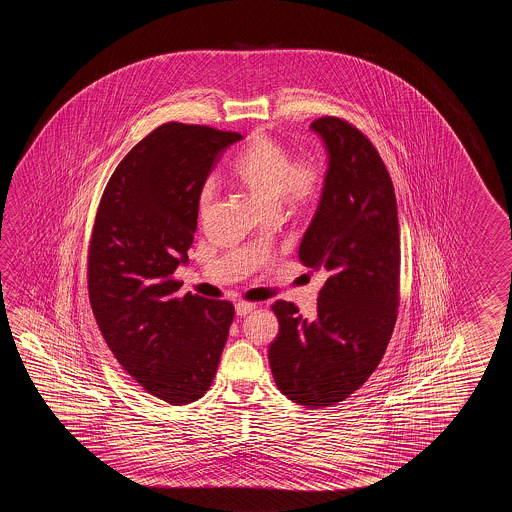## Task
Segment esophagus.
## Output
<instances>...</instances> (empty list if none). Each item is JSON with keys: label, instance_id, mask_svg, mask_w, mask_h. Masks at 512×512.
<instances>
[{"label": "esophagus", "instance_id": "obj_1", "mask_svg": "<svg viewBox=\"0 0 512 512\" xmlns=\"http://www.w3.org/2000/svg\"><path fill=\"white\" fill-rule=\"evenodd\" d=\"M256 309V304H249V302H238L236 304V315L247 316Z\"/></svg>", "mask_w": 512, "mask_h": 512}]
</instances>
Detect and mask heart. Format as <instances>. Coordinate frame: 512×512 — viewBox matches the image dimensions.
<instances>
[{
    "label": "heart",
    "instance_id": "b5f03b06",
    "mask_svg": "<svg viewBox=\"0 0 512 512\" xmlns=\"http://www.w3.org/2000/svg\"><path fill=\"white\" fill-rule=\"evenodd\" d=\"M230 181L251 194L265 212L276 208L289 214L313 207L322 194L324 170L316 161H293L278 139L258 131L230 166ZM214 201V181L201 186L199 214L205 216Z\"/></svg>",
    "mask_w": 512,
    "mask_h": 512
}]
</instances>
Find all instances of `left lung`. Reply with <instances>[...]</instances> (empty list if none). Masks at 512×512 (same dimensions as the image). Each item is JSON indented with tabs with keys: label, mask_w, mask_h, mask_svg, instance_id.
Returning <instances> with one entry per match:
<instances>
[{
	"label": "left lung",
	"mask_w": 512,
	"mask_h": 512,
	"mask_svg": "<svg viewBox=\"0 0 512 512\" xmlns=\"http://www.w3.org/2000/svg\"><path fill=\"white\" fill-rule=\"evenodd\" d=\"M329 168L315 218L298 249L326 282L316 313L272 305L280 333L269 346L278 390L307 408L348 399L377 370L399 307L401 241L393 183L370 139L338 117L311 122Z\"/></svg>",
	"instance_id": "1"
}]
</instances>
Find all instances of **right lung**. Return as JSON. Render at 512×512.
I'll list each match as a JSON object with an SVG mask.
<instances>
[{
  "instance_id": "add662e5",
  "label": "right lung",
  "mask_w": 512,
  "mask_h": 512,
  "mask_svg": "<svg viewBox=\"0 0 512 512\" xmlns=\"http://www.w3.org/2000/svg\"><path fill=\"white\" fill-rule=\"evenodd\" d=\"M236 131L168 122L109 177L87 254V289L108 348L144 392L194 403L208 392L234 305L175 296L197 229V196Z\"/></svg>"
}]
</instances>
